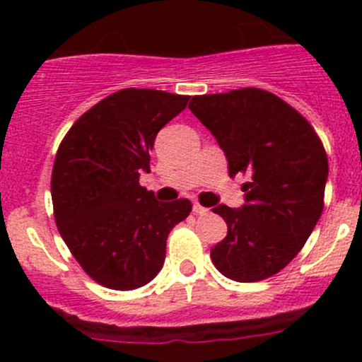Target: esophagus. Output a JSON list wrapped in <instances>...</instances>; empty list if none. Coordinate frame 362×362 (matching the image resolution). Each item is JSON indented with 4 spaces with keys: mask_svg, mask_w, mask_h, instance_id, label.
Listing matches in <instances>:
<instances>
[{
    "mask_svg": "<svg viewBox=\"0 0 362 362\" xmlns=\"http://www.w3.org/2000/svg\"><path fill=\"white\" fill-rule=\"evenodd\" d=\"M192 211H194L196 215H206L208 214V208L202 206L199 203H194V206H192Z\"/></svg>",
    "mask_w": 362,
    "mask_h": 362,
    "instance_id": "esophagus-1",
    "label": "esophagus"
}]
</instances>
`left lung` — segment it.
<instances>
[{
    "instance_id": "obj_1",
    "label": "left lung",
    "mask_w": 362,
    "mask_h": 362,
    "mask_svg": "<svg viewBox=\"0 0 362 362\" xmlns=\"http://www.w3.org/2000/svg\"><path fill=\"white\" fill-rule=\"evenodd\" d=\"M189 108L224 151L229 177H247L242 208H214L228 236L211 249V261L236 282L269 279L298 255L322 215V141L301 113L257 87L194 96Z\"/></svg>"
}]
</instances>
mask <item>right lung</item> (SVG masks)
<instances>
[{"instance_id":"1","label":"right lung","mask_w":362,"mask_h":362,"mask_svg":"<svg viewBox=\"0 0 362 362\" xmlns=\"http://www.w3.org/2000/svg\"><path fill=\"white\" fill-rule=\"evenodd\" d=\"M191 96L156 89L117 90L69 127L52 168L54 218L73 257L100 286L131 291L163 268L171 229L189 199L160 203L140 185L160 127Z\"/></svg>"}]
</instances>
